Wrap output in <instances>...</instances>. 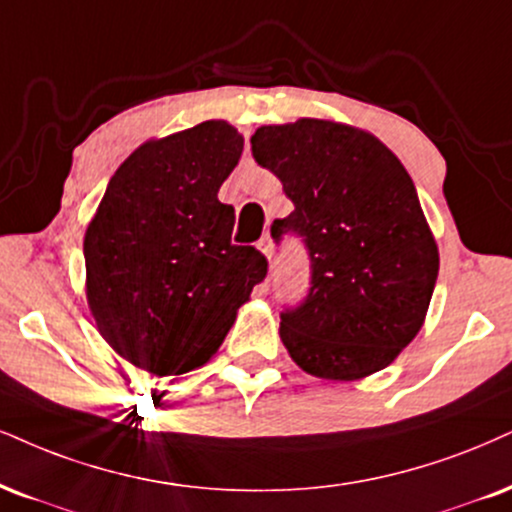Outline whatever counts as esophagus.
<instances>
[{
  "instance_id": "1",
  "label": "esophagus",
  "mask_w": 512,
  "mask_h": 512,
  "mask_svg": "<svg viewBox=\"0 0 512 512\" xmlns=\"http://www.w3.org/2000/svg\"><path fill=\"white\" fill-rule=\"evenodd\" d=\"M258 251H261V254L268 258L270 266H273V261H275V244H273V239H270L268 235L263 237L261 242H258Z\"/></svg>"
}]
</instances>
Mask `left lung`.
I'll list each match as a JSON object with an SVG mask.
<instances>
[{
    "instance_id": "obj_1",
    "label": "left lung",
    "mask_w": 512,
    "mask_h": 512,
    "mask_svg": "<svg viewBox=\"0 0 512 512\" xmlns=\"http://www.w3.org/2000/svg\"><path fill=\"white\" fill-rule=\"evenodd\" d=\"M251 151L294 204L270 232L304 237L311 258L306 299L280 315L292 361L339 382L387 368L425 323L439 273L403 163L370 132L318 118L261 125Z\"/></svg>"
}]
</instances>
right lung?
I'll return each mask as SVG.
<instances>
[{
    "label": "right lung",
    "mask_w": 512,
    "mask_h": 512,
    "mask_svg": "<svg viewBox=\"0 0 512 512\" xmlns=\"http://www.w3.org/2000/svg\"><path fill=\"white\" fill-rule=\"evenodd\" d=\"M242 149L225 121L144 142L87 225V304L99 334L151 375L208 363L268 273L261 251L232 244L235 208L218 201Z\"/></svg>",
    "instance_id": "1"
}]
</instances>
